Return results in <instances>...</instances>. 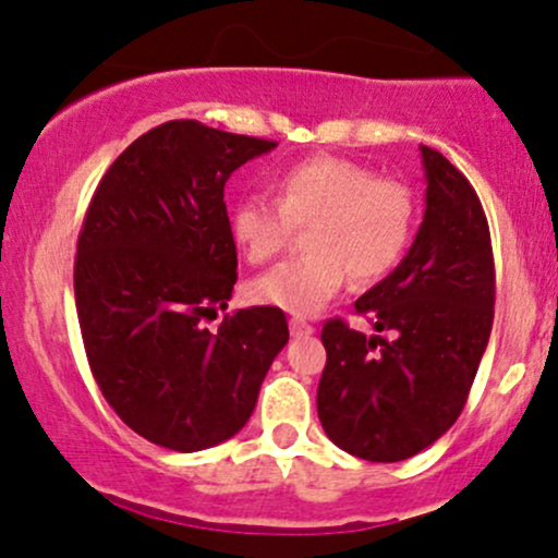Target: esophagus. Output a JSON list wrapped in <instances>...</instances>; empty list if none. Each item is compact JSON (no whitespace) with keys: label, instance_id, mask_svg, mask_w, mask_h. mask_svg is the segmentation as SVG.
<instances>
[{"label":"esophagus","instance_id":"obj_1","mask_svg":"<svg viewBox=\"0 0 558 558\" xmlns=\"http://www.w3.org/2000/svg\"><path fill=\"white\" fill-rule=\"evenodd\" d=\"M313 331H315V328L310 326L307 320H299V318L291 320V333H294V337H310Z\"/></svg>","mask_w":558,"mask_h":558}]
</instances>
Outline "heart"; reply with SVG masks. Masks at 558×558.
Segmentation results:
<instances>
[{"label":"heart","instance_id":"obj_1","mask_svg":"<svg viewBox=\"0 0 558 558\" xmlns=\"http://www.w3.org/2000/svg\"><path fill=\"white\" fill-rule=\"evenodd\" d=\"M417 201L407 184L344 157H310L278 179V203L243 197L232 208V240L251 264L269 262L307 230L310 256L278 264L248 283V299L283 313H320L342 283L368 286L392 272L412 243Z\"/></svg>","mask_w":558,"mask_h":558}]
</instances>
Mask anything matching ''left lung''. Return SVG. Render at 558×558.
<instances>
[{"label": "left lung", "mask_w": 558, "mask_h": 558, "mask_svg": "<svg viewBox=\"0 0 558 558\" xmlns=\"http://www.w3.org/2000/svg\"><path fill=\"white\" fill-rule=\"evenodd\" d=\"M425 216L401 264L355 302L374 331L326 320L318 417L339 449L368 462L409 460L460 417L495 320L489 225L471 181L430 146Z\"/></svg>", "instance_id": "8db88e82"}]
</instances>
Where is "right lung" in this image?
I'll list each match as a JSON object with an SVG mask.
<instances>
[{
  "mask_svg": "<svg viewBox=\"0 0 558 558\" xmlns=\"http://www.w3.org/2000/svg\"><path fill=\"white\" fill-rule=\"evenodd\" d=\"M275 141L171 120L133 141L96 186L77 240L74 299L87 363L117 417L146 441L201 451L245 425L283 310H227L238 280L227 179Z\"/></svg>",
  "mask_w": 558,
  "mask_h": 558,
  "instance_id": "obj_1",
  "label": "right lung"
}]
</instances>
